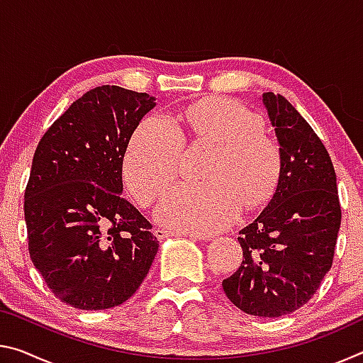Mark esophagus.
<instances>
[{
	"label": "esophagus",
	"mask_w": 363,
	"mask_h": 363,
	"mask_svg": "<svg viewBox=\"0 0 363 363\" xmlns=\"http://www.w3.org/2000/svg\"><path fill=\"white\" fill-rule=\"evenodd\" d=\"M171 235H174V232L164 229V227H158V229H155V237L158 238V240H163V238L171 237ZM184 235L189 238H195V240H205V237L195 235V233H184Z\"/></svg>",
	"instance_id": "esophagus-1"
}]
</instances>
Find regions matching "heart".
<instances>
[{
  "label": "heart",
  "mask_w": 363,
  "mask_h": 363,
  "mask_svg": "<svg viewBox=\"0 0 363 363\" xmlns=\"http://www.w3.org/2000/svg\"><path fill=\"white\" fill-rule=\"evenodd\" d=\"M262 128L259 115L230 99L195 104L176 123L162 113L147 115L123 155L128 187L139 203L149 205L179 174L187 139L214 147L205 168L208 181L171 187L157 218L181 232H218L238 216L243 203L261 205L277 186L280 150Z\"/></svg>",
  "instance_id": "heart-1"
}]
</instances>
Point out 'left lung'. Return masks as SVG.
<instances>
[{
    "label": "left lung",
    "instance_id": "obj_1",
    "mask_svg": "<svg viewBox=\"0 0 363 363\" xmlns=\"http://www.w3.org/2000/svg\"><path fill=\"white\" fill-rule=\"evenodd\" d=\"M262 102L280 144V176L269 205L238 237L243 261L223 280L225 296L256 317L303 307L333 264L341 205L320 138L284 96Z\"/></svg>",
    "mask_w": 363,
    "mask_h": 363
}]
</instances>
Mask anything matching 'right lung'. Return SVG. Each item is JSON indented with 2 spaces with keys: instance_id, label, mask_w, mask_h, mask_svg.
<instances>
[{
  "instance_id": "add662e5",
  "label": "right lung",
  "mask_w": 363,
  "mask_h": 363,
  "mask_svg": "<svg viewBox=\"0 0 363 363\" xmlns=\"http://www.w3.org/2000/svg\"><path fill=\"white\" fill-rule=\"evenodd\" d=\"M153 107L147 93L97 86L35 150L23 201L30 257L54 296L77 309L123 304L155 259L152 224L121 195L128 140Z\"/></svg>"
}]
</instances>
